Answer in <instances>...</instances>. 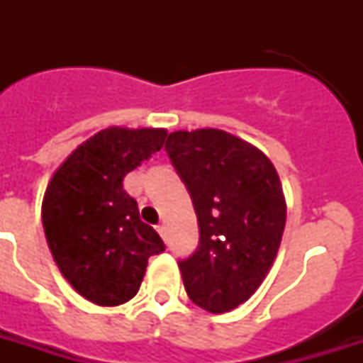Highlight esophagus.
Here are the masks:
<instances>
[{
	"label": "esophagus",
	"mask_w": 363,
	"mask_h": 363,
	"mask_svg": "<svg viewBox=\"0 0 363 363\" xmlns=\"http://www.w3.org/2000/svg\"><path fill=\"white\" fill-rule=\"evenodd\" d=\"M156 230H158L160 235L165 239V230H167V228H165V224H158V226H156Z\"/></svg>",
	"instance_id": "obj_1"
}]
</instances>
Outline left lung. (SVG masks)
<instances>
[{
  "mask_svg": "<svg viewBox=\"0 0 363 363\" xmlns=\"http://www.w3.org/2000/svg\"><path fill=\"white\" fill-rule=\"evenodd\" d=\"M165 150L198 215L199 247L179 262L188 298L213 315L245 303L269 273L286 224L275 165L224 130L173 131Z\"/></svg>",
  "mask_w": 363,
  "mask_h": 363,
  "instance_id": "8db88e82",
  "label": "left lung"
}]
</instances>
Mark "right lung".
Here are the masks:
<instances>
[{
    "instance_id": "1",
    "label": "right lung",
    "mask_w": 363,
    "mask_h": 363,
    "mask_svg": "<svg viewBox=\"0 0 363 363\" xmlns=\"http://www.w3.org/2000/svg\"><path fill=\"white\" fill-rule=\"evenodd\" d=\"M165 135L164 128H105L79 145L48 181L41 205L48 248L65 281L92 303L130 301L148 258L165 248L122 184L164 147Z\"/></svg>"
}]
</instances>
